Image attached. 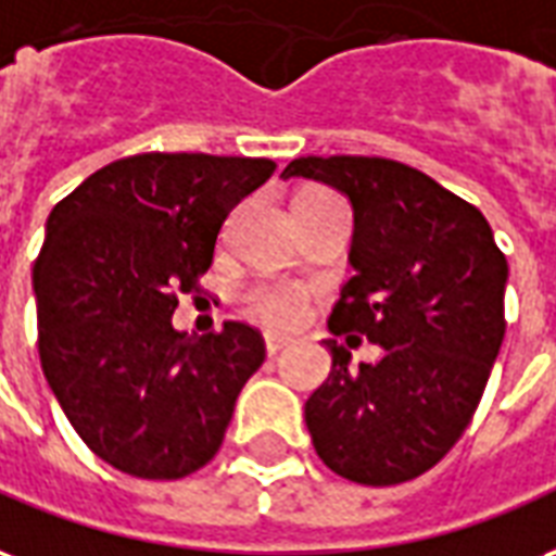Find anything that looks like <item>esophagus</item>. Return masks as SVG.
Listing matches in <instances>:
<instances>
[{"mask_svg": "<svg viewBox=\"0 0 556 556\" xmlns=\"http://www.w3.org/2000/svg\"><path fill=\"white\" fill-rule=\"evenodd\" d=\"M287 343H290V340H287V338L269 334V338H266V352H269V355H278V352H281L283 346H287Z\"/></svg>", "mask_w": 556, "mask_h": 556, "instance_id": "esophagus-1", "label": "esophagus"}]
</instances>
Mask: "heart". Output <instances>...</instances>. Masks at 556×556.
Instances as JSON below:
<instances>
[{"label":"heart","mask_w":556,"mask_h":556,"mask_svg":"<svg viewBox=\"0 0 556 556\" xmlns=\"http://www.w3.org/2000/svg\"><path fill=\"white\" fill-rule=\"evenodd\" d=\"M307 192H323V189H307ZM307 307H311V293L295 281L261 278L245 290V311L269 328H295L307 317Z\"/></svg>","instance_id":"heart-1"}]
</instances>
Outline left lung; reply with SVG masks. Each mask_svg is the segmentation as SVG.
Here are the masks:
<instances>
[{"instance_id":"8db88e82","label":"left lung","mask_w":556,"mask_h":556,"mask_svg":"<svg viewBox=\"0 0 556 556\" xmlns=\"http://www.w3.org/2000/svg\"><path fill=\"white\" fill-rule=\"evenodd\" d=\"M346 194L350 263L328 328L364 334L382 358L331 372L305 403L319 459L364 485H396L439 465L462 439L504 343V251L485 216L412 165L382 156H302L281 174Z\"/></svg>"}]
</instances>
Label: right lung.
Here are the masks:
<instances>
[{
  "label": "right lung",
  "instance_id": "obj_1",
  "mask_svg": "<svg viewBox=\"0 0 556 556\" xmlns=\"http://www.w3.org/2000/svg\"><path fill=\"white\" fill-rule=\"evenodd\" d=\"M273 160L136 153L52 206L31 283L43 376L76 435L112 468L180 480L225 441L237 396L266 358L257 328L174 331L233 206Z\"/></svg>",
  "mask_w": 556,
  "mask_h": 556
}]
</instances>
